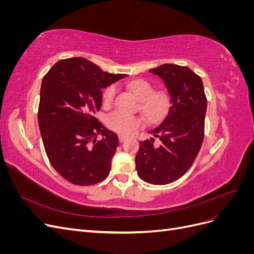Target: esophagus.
<instances>
[{"mask_svg":"<svg viewBox=\"0 0 254 254\" xmlns=\"http://www.w3.org/2000/svg\"><path fill=\"white\" fill-rule=\"evenodd\" d=\"M126 139H127V136H126V135H123V134H120V135H119V140H120V142H121V143H122V142H124Z\"/></svg>","mask_w":254,"mask_h":254,"instance_id":"34e87169","label":"esophagus"}]
</instances>
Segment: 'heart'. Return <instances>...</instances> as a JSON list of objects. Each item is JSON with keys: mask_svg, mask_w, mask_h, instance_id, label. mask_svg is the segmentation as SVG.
<instances>
[{"mask_svg": "<svg viewBox=\"0 0 254 254\" xmlns=\"http://www.w3.org/2000/svg\"><path fill=\"white\" fill-rule=\"evenodd\" d=\"M129 88L142 102V109L148 118H160L168 110L171 104L170 95L164 91L155 92V88L149 81L145 79H135L129 82ZM115 94H117V87L114 84L106 88L103 94L104 104L110 105L114 101ZM107 124L114 131L129 134L140 127L141 120L131 114L115 111L107 119Z\"/></svg>", "mask_w": 254, "mask_h": 254, "instance_id": "b5f03b06", "label": "heart"}]
</instances>
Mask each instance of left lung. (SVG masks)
<instances>
[{"label":"left lung","instance_id":"obj_1","mask_svg":"<svg viewBox=\"0 0 254 254\" xmlns=\"http://www.w3.org/2000/svg\"><path fill=\"white\" fill-rule=\"evenodd\" d=\"M164 81L171 107L164 120L148 131L155 139L140 142L135 168L140 178L163 186L176 181L193 164L204 136L206 97L201 78L188 66L165 64L151 68Z\"/></svg>","mask_w":254,"mask_h":254}]
</instances>
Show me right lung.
<instances>
[{
    "instance_id": "obj_1",
    "label": "right lung",
    "mask_w": 254,
    "mask_h": 254,
    "mask_svg": "<svg viewBox=\"0 0 254 254\" xmlns=\"http://www.w3.org/2000/svg\"><path fill=\"white\" fill-rule=\"evenodd\" d=\"M126 76L76 57L59 60L43 77L38 124L52 166L68 182L91 186L108 176L119 137L94 113L102 107V89Z\"/></svg>"
}]
</instances>
